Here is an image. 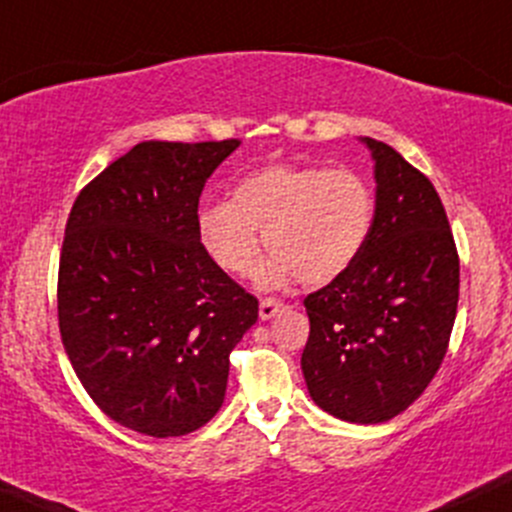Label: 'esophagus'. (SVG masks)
Returning a JSON list of instances; mask_svg holds the SVG:
<instances>
[{"mask_svg": "<svg viewBox=\"0 0 512 512\" xmlns=\"http://www.w3.org/2000/svg\"><path fill=\"white\" fill-rule=\"evenodd\" d=\"M282 309H285V304L282 302H277V299H262L260 302V319H272L275 317L277 312H282Z\"/></svg>", "mask_w": 512, "mask_h": 512, "instance_id": "obj_1", "label": "esophagus"}]
</instances>
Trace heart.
<instances>
[{"mask_svg":"<svg viewBox=\"0 0 512 512\" xmlns=\"http://www.w3.org/2000/svg\"><path fill=\"white\" fill-rule=\"evenodd\" d=\"M374 220V195L354 170L267 165L245 175L232 200L200 210L205 250L232 275H245L260 255V232L275 255L257 272L260 287H282L294 275L327 285L356 260Z\"/></svg>","mask_w":512,"mask_h":512,"instance_id":"heart-1","label":"heart"}]
</instances>
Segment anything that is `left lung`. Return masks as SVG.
I'll list each match as a JSON object with an SVG mask.
<instances>
[{"instance_id": "8db88e82", "label": "left lung", "mask_w": 512, "mask_h": 512, "mask_svg": "<svg viewBox=\"0 0 512 512\" xmlns=\"http://www.w3.org/2000/svg\"><path fill=\"white\" fill-rule=\"evenodd\" d=\"M361 143L374 160V220L352 265L304 299L302 374L327 414L384 423L414 404L446 356L461 267L431 180L386 143Z\"/></svg>"}]
</instances>
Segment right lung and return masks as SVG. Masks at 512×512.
<instances>
[{"label": "right lung", "instance_id": "obj_1", "mask_svg": "<svg viewBox=\"0 0 512 512\" xmlns=\"http://www.w3.org/2000/svg\"><path fill=\"white\" fill-rule=\"evenodd\" d=\"M240 141H146L79 193L59 260V329L108 418L153 438L205 426L257 299L200 242L198 200Z\"/></svg>", "mask_w": 512, "mask_h": 512}]
</instances>
